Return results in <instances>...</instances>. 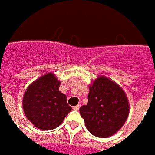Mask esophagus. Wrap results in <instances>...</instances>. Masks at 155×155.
Masks as SVG:
<instances>
[{"label": "esophagus", "instance_id": "obj_1", "mask_svg": "<svg viewBox=\"0 0 155 155\" xmlns=\"http://www.w3.org/2000/svg\"><path fill=\"white\" fill-rule=\"evenodd\" d=\"M79 107H80V105H79V104H78V105H76V106L73 107V110H76V111H78V110H79Z\"/></svg>", "mask_w": 155, "mask_h": 155}]
</instances>
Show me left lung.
Returning <instances> with one entry per match:
<instances>
[{
  "mask_svg": "<svg viewBox=\"0 0 155 155\" xmlns=\"http://www.w3.org/2000/svg\"><path fill=\"white\" fill-rule=\"evenodd\" d=\"M89 89L88 104L79 109L85 127L97 137L111 136L127 121L128 97L116 83L104 76L97 78Z\"/></svg>",
  "mask_w": 155,
  "mask_h": 155,
  "instance_id": "8db88e82",
  "label": "left lung"
}]
</instances>
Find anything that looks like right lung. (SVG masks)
Returning <instances> with one entry per match:
<instances>
[{
	"mask_svg": "<svg viewBox=\"0 0 155 155\" xmlns=\"http://www.w3.org/2000/svg\"><path fill=\"white\" fill-rule=\"evenodd\" d=\"M60 81L48 72L33 82L25 91L22 106L27 118L36 128L51 130L58 128L72 108L66 96L59 91Z\"/></svg>",
	"mask_w": 155,
	"mask_h": 155,
	"instance_id": "obj_1",
	"label": "right lung"
}]
</instances>
